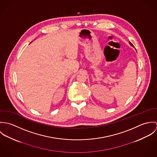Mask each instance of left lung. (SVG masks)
<instances>
[{
  "label": "left lung",
  "instance_id": "left-lung-1",
  "mask_svg": "<svg viewBox=\"0 0 157 157\" xmlns=\"http://www.w3.org/2000/svg\"><path fill=\"white\" fill-rule=\"evenodd\" d=\"M129 44H130V45H131V46H134V45H132V43H131V42H129Z\"/></svg>",
  "mask_w": 157,
  "mask_h": 157
}]
</instances>
